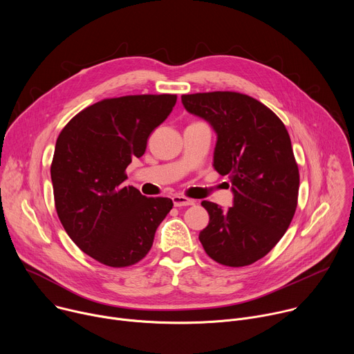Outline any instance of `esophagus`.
Segmentation results:
<instances>
[{
    "label": "esophagus",
    "mask_w": 354,
    "mask_h": 354,
    "mask_svg": "<svg viewBox=\"0 0 354 354\" xmlns=\"http://www.w3.org/2000/svg\"><path fill=\"white\" fill-rule=\"evenodd\" d=\"M172 201H174V206L175 207H186V206H193L196 201L189 198V197H185V196H179V194H175L172 197Z\"/></svg>",
    "instance_id": "34e87169"
}]
</instances>
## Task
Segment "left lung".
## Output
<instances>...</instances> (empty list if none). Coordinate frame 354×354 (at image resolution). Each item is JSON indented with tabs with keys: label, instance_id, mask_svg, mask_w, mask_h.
Returning <instances> with one entry per match:
<instances>
[{
	"label": "left lung",
	"instance_id": "obj_1",
	"mask_svg": "<svg viewBox=\"0 0 354 354\" xmlns=\"http://www.w3.org/2000/svg\"><path fill=\"white\" fill-rule=\"evenodd\" d=\"M187 112L217 133L214 168L228 175L234 205L201 201L209 225L198 239L220 265L241 268L266 257L287 231L298 200L299 172L284 123L255 97L216 91L182 95Z\"/></svg>",
	"mask_w": 354,
	"mask_h": 354
}]
</instances>
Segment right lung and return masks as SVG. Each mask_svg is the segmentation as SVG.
<instances>
[{
  "label": "right lung",
  "instance_id": "1",
  "mask_svg": "<svg viewBox=\"0 0 354 354\" xmlns=\"http://www.w3.org/2000/svg\"><path fill=\"white\" fill-rule=\"evenodd\" d=\"M176 95H126L85 108L62 130L50 167L57 216L74 243L99 263L140 262L174 203L124 186L126 168L172 112Z\"/></svg>",
  "mask_w": 354,
  "mask_h": 354
}]
</instances>
